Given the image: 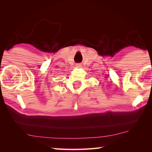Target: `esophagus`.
I'll return each instance as SVG.
<instances>
[{
  "label": "esophagus",
  "instance_id": "34e87169",
  "mask_svg": "<svg viewBox=\"0 0 152 152\" xmlns=\"http://www.w3.org/2000/svg\"><path fill=\"white\" fill-rule=\"evenodd\" d=\"M81 64H76V66L77 67V68H80V67H81Z\"/></svg>",
  "mask_w": 152,
  "mask_h": 152
}]
</instances>
